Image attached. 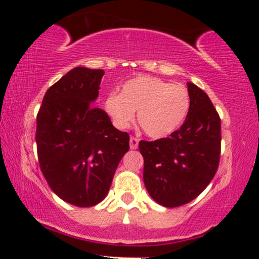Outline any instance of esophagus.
<instances>
[{
	"instance_id": "obj_1",
	"label": "esophagus",
	"mask_w": 259,
	"mask_h": 259,
	"mask_svg": "<svg viewBox=\"0 0 259 259\" xmlns=\"http://www.w3.org/2000/svg\"><path fill=\"white\" fill-rule=\"evenodd\" d=\"M129 144H130V148H132V150H136L139 146V140L136 138H130Z\"/></svg>"
}]
</instances>
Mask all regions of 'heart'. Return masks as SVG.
<instances>
[{
  "label": "heart",
  "mask_w": 259,
  "mask_h": 259,
  "mask_svg": "<svg viewBox=\"0 0 259 259\" xmlns=\"http://www.w3.org/2000/svg\"><path fill=\"white\" fill-rule=\"evenodd\" d=\"M191 101L184 86L141 75L127 80L119 94H111L105 109L115 127L125 130L138 112V121L150 138L162 139L179 129L186 119Z\"/></svg>",
  "instance_id": "b5f03b06"
}]
</instances>
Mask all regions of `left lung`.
Returning <instances> with one entry per match:
<instances>
[{"mask_svg":"<svg viewBox=\"0 0 259 259\" xmlns=\"http://www.w3.org/2000/svg\"><path fill=\"white\" fill-rule=\"evenodd\" d=\"M187 90L191 106L180 129L169 138L139 144L148 194L169 208L189 203L206 189L221 156V118L214 106L192 82Z\"/></svg>","mask_w":259,"mask_h":259,"instance_id":"left-lung-1","label":"left lung"}]
</instances>
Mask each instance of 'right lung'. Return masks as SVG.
Segmentation results:
<instances>
[{"label":"right lung","instance_id":"add662e5","mask_svg":"<svg viewBox=\"0 0 259 259\" xmlns=\"http://www.w3.org/2000/svg\"><path fill=\"white\" fill-rule=\"evenodd\" d=\"M105 72L76 67L45 94L36 117L41 171L59 198L91 207L106 197L115 169L129 151V135L92 103Z\"/></svg>","mask_w":259,"mask_h":259}]
</instances>
